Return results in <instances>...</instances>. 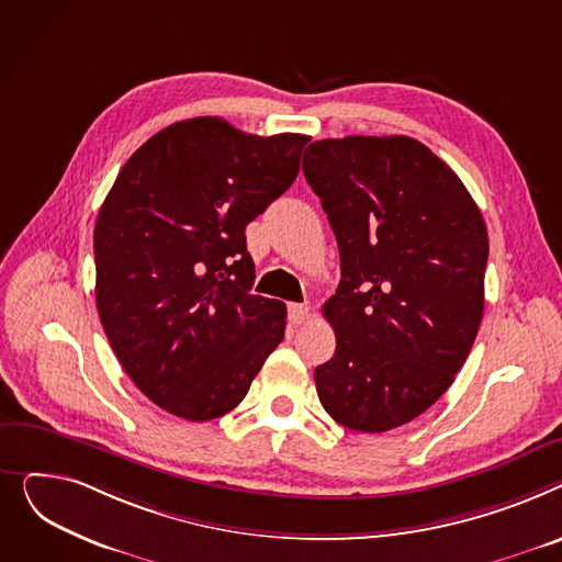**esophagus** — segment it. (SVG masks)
I'll list each match as a JSON object with an SVG mask.
<instances>
[{"label":"esophagus","instance_id":"34e87169","mask_svg":"<svg viewBox=\"0 0 562 562\" xmlns=\"http://www.w3.org/2000/svg\"><path fill=\"white\" fill-rule=\"evenodd\" d=\"M288 319L290 324H304L308 319V306L304 304H288Z\"/></svg>","mask_w":562,"mask_h":562}]
</instances>
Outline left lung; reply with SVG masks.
<instances>
[{
    "label": "left lung",
    "mask_w": 562,
    "mask_h": 562,
    "mask_svg": "<svg viewBox=\"0 0 562 562\" xmlns=\"http://www.w3.org/2000/svg\"><path fill=\"white\" fill-rule=\"evenodd\" d=\"M304 177L322 200L340 283L322 308L336 353L315 368L338 424L383 434L434 406L483 317L487 231L472 194L408 136L315 140Z\"/></svg>",
    "instance_id": "obj_1"
}]
</instances>
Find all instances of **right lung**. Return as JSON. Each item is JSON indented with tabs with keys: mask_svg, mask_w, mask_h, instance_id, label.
I'll list each match as a JSON object with an SVG mask.
<instances>
[{
	"mask_svg": "<svg viewBox=\"0 0 562 562\" xmlns=\"http://www.w3.org/2000/svg\"><path fill=\"white\" fill-rule=\"evenodd\" d=\"M302 134L222 117L158 131L120 170L94 224V300L120 366L190 422L234 411L283 340L285 304L251 294L245 226L300 175Z\"/></svg>",
	"mask_w": 562,
	"mask_h": 562,
	"instance_id": "right-lung-1",
	"label": "right lung"
}]
</instances>
